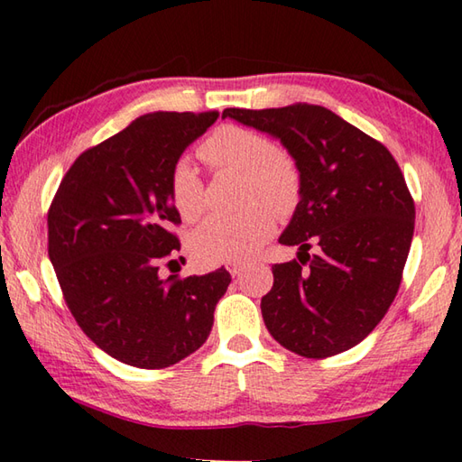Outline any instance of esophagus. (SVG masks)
Here are the masks:
<instances>
[{
	"mask_svg": "<svg viewBox=\"0 0 462 462\" xmlns=\"http://www.w3.org/2000/svg\"><path fill=\"white\" fill-rule=\"evenodd\" d=\"M228 271H230V275L232 277H238L242 271H245V264H240V263H232L230 267H228Z\"/></svg>",
	"mask_w": 462,
	"mask_h": 462,
	"instance_id": "34e87169",
	"label": "esophagus"
}]
</instances>
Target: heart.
<instances>
[{
  "label": "heart",
  "mask_w": 462,
  "mask_h": 462,
  "mask_svg": "<svg viewBox=\"0 0 462 462\" xmlns=\"http://www.w3.org/2000/svg\"><path fill=\"white\" fill-rule=\"evenodd\" d=\"M199 156L216 171L245 175L242 203L248 208L240 214L208 217L189 238L193 259L206 267L248 261L275 230L272 214L285 220L300 208L301 171L269 136L238 126H224L209 134L199 146ZM169 198L187 222L198 220L206 209V183L189 159L177 161L171 169Z\"/></svg>",
  "instance_id": "obj_1"
}]
</instances>
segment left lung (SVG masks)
Instances as JSON below:
<instances>
[{
  "mask_svg": "<svg viewBox=\"0 0 462 462\" xmlns=\"http://www.w3.org/2000/svg\"><path fill=\"white\" fill-rule=\"evenodd\" d=\"M222 118L279 138L303 179L300 208L279 238L300 246V261L273 267L264 326L306 358L356 346L393 303L411 246L416 206L393 154L322 106L228 107Z\"/></svg>",
  "mask_w": 462,
  "mask_h": 462,
  "instance_id": "obj_1",
  "label": "left lung"
}]
</instances>
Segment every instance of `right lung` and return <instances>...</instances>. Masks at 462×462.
Returning <instances> with one entry per match:
<instances>
[{"label": "right lung", "instance_id": "obj_1", "mask_svg": "<svg viewBox=\"0 0 462 462\" xmlns=\"http://www.w3.org/2000/svg\"><path fill=\"white\" fill-rule=\"evenodd\" d=\"M217 112H156L77 156L49 208V256L62 297L91 342L138 369H165L208 340L230 285L159 267L181 248V217L169 198L179 156Z\"/></svg>", "mask_w": 462, "mask_h": 462}]
</instances>
